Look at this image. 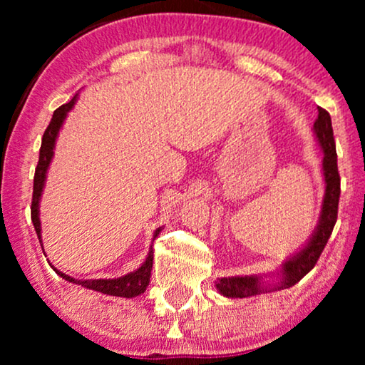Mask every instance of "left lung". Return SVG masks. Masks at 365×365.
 Wrapping results in <instances>:
<instances>
[{"label": "left lung", "instance_id": "left-lung-1", "mask_svg": "<svg viewBox=\"0 0 365 365\" xmlns=\"http://www.w3.org/2000/svg\"><path fill=\"white\" fill-rule=\"evenodd\" d=\"M319 114L316 123H314V133L319 144L324 151L322 159V173L324 181H326V194H324L322 211L319 217V224L316 232L307 242V246L301 249L296 256L289 259L282 266L281 281L276 284H264L261 277L257 276H244V277H222L216 282L217 291L226 297H251L256 294L279 291V289L292 287L297 284L311 269L316 266L319 257L326 247L331 237L332 229L337 221V207L339 196H341V176L337 169V153L336 141H334L332 121L331 114L326 109L317 108Z\"/></svg>", "mask_w": 365, "mask_h": 365}]
</instances>
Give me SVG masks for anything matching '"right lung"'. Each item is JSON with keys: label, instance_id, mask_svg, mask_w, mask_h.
<instances>
[{"label": "right lung", "instance_id": "right-lung-1", "mask_svg": "<svg viewBox=\"0 0 365 365\" xmlns=\"http://www.w3.org/2000/svg\"><path fill=\"white\" fill-rule=\"evenodd\" d=\"M78 94L74 96L71 101L59 106L56 111H54L51 123L46 128V131L43 134L41 141V149H39V161L36 166V171H34V184H33V201H31V221L34 226V231L38 234L39 242H41V222H39V199H41V192L44 187V179H46V171L49 168V163L53 159V149L54 143H56L58 133L61 129L64 119H66L68 111H71V108L76 103ZM161 232V227L154 232V237ZM43 247V244H41ZM53 267V266H51ZM56 271V269H54ZM151 271H153V247L149 251L146 261L139 269L134 272H129L126 276L118 277V279H88V281H78V279H73L66 276V274L56 271L59 276H61L64 281L79 284V286L93 289V291H98L101 294H108V296H118V297H136L139 294L146 291L149 279H151Z\"/></svg>", "mask_w": 365, "mask_h": 365}]
</instances>
